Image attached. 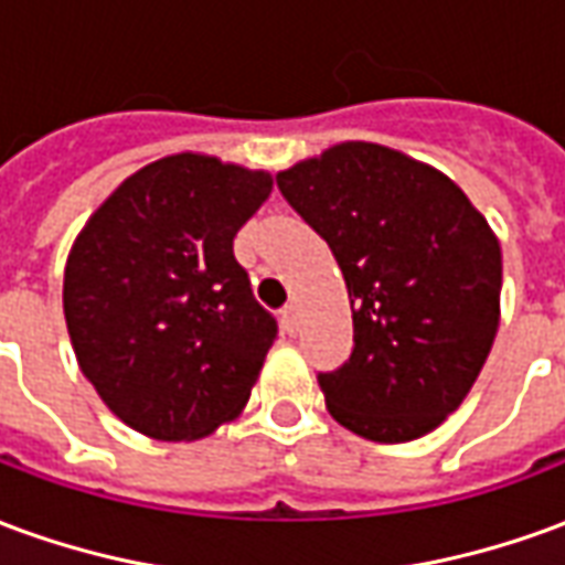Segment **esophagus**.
Masks as SVG:
<instances>
[{"instance_id":"1","label":"esophagus","mask_w":565,"mask_h":565,"mask_svg":"<svg viewBox=\"0 0 565 565\" xmlns=\"http://www.w3.org/2000/svg\"><path fill=\"white\" fill-rule=\"evenodd\" d=\"M281 327H284V332H290V335H294L296 327H299V311H296V306L284 308V311H281Z\"/></svg>"}]
</instances>
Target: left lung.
Instances as JSON below:
<instances>
[{
  "label": "left lung",
  "mask_w": 565,
  "mask_h": 565,
  "mask_svg": "<svg viewBox=\"0 0 565 565\" xmlns=\"http://www.w3.org/2000/svg\"><path fill=\"white\" fill-rule=\"evenodd\" d=\"M348 284L354 351L320 391L344 429L412 441L457 412L499 330L497 233L448 174L375 141L278 172Z\"/></svg>",
  "instance_id": "8db88e82"
}]
</instances>
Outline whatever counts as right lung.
<instances>
[{
	"mask_svg": "<svg viewBox=\"0 0 565 565\" xmlns=\"http://www.w3.org/2000/svg\"><path fill=\"white\" fill-rule=\"evenodd\" d=\"M271 174L211 153L141 166L68 250L63 311L108 412L157 441H196L242 415L278 323L250 294L233 238Z\"/></svg>",
	"mask_w": 565,
	"mask_h": 565,
	"instance_id": "add662e5",
	"label": "right lung"
}]
</instances>
